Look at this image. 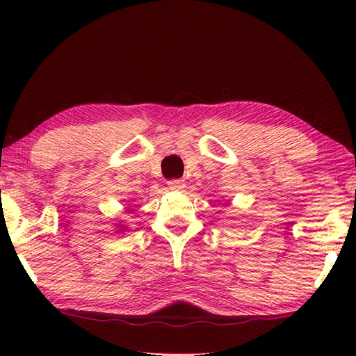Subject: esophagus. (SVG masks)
<instances>
[{"instance_id":"esophagus-1","label":"esophagus","mask_w":356,"mask_h":356,"mask_svg":"<svg viewBox=\"0 0 356 356\" xmlns=\"http://www.w3.org/2000/svg\"><path fill=\"white\" fill-rule=\"evenodd\" d=\"M168 186H170V188L174 191H182L185 188V182L182 179H172L168 182Z\"/></svg>"}]
</instances>
